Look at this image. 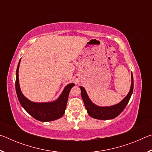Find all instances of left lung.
Instances as JSON below:
<instances>
[{
    "label": "left lung",
    "instance_id": "left-lung-1",
    "mask_svg": "<svg viewBox=\"0 0 152 152\" xmlns=\"http://www.w3.org/2000/svg\"><path fill=\"white\" fill-rule=\"evenodd\" d=\"M81 90V96L88 114L94 119L100 120L113 119L117 117L127 106L132 96L133 91V77L132 73V84L128 94L121 101L112 106L101 107L92 102L84 87L80 86Z\"/></svg>",
    "mask_w": 152,
    "mask_h": 152
}]
</instances>
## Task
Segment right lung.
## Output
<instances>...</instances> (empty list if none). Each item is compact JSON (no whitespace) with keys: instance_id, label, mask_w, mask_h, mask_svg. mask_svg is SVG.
<instances>
[{"instance_id":"obj_1","label":"right lung","mask_w":152,"mask_h":152,"mask_svg":"<svg viewBox=\"0 0 152 152\" xmlns=\"http://www.w3.org/2000/svg\"><path fill=\"white\" fill-rule=\"evenodd\" d=\"M20 62V60L19 61L17 68L15 88H16L18 99H19L22 107L34 119L39 121L48 122L60 119L65 113L69 93H70L71 88L74 86H75V84L74 83H70L66 85L64 87L63 91L61 92L59 97L53 101L45 102L31 101L24 96L20 91L19 80Z\"/></svg>"}]
</instances>
